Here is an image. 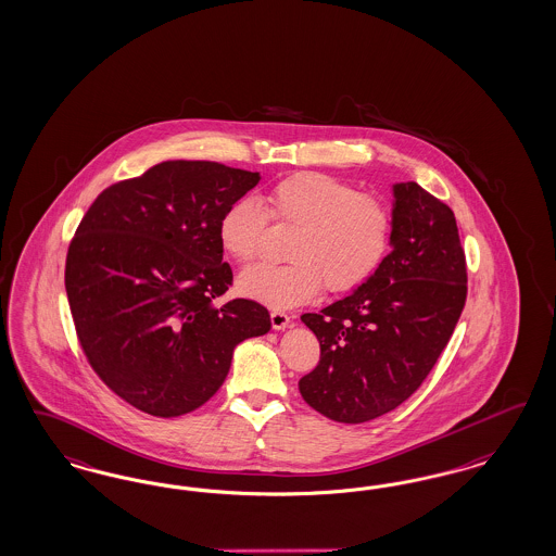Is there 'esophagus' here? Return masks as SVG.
I'll return each mask as SVG.
<instances>
[{"label": "esophagus", "mask_w": 556, "mask_h": 556, "mask_svg": "<svg viewBox=\"0 0 556 556\" xmlns=\"http://www.w3.org/2000/svg\"><path fill=\"white\" fill-rule=\"evenodd\" d=\"M289 323H291V318H289L286 312H270V325L275 330H286L288 328Z\"/></svg>", "instance_id": "obj_1"}]
</instances>
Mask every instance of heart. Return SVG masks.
Instances as JSON below:
<instances>
[{
	"label": "heart",
	"instance_id": "heart-1",
	"mask_svg": "<svg viewBox=\"0 0 556 556\" xmlns=\"http://www.w3.org/2000/svg\"><path fill=\"white\" fill-rule=\"evenodd\" d=\"M267 215L298 228L288 250L291 263L247 268L236 288L273 309L306 304L323 281L334 293L362 286L390 249L392 213L382 199L326 174L302 173L270 187L265 205L242 197L222 213L217 236L233 261L258 256Z\"/></svg>",
	"mask_w": 556,
	"mask_h": 556
}]
</instances>
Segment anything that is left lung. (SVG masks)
<instances>
[{"mask_svg":"<svg viewBox=\"0 0 556 556\" xmlns=\"http://www.w3.org/2000/svg\"><path fill=\"white\" fill-rule=\"evenodd\" d=\"M390 249L359 288L302 314L320 341V364L300 380V392L332 421H371L403 404L464 309L466 258L454 211L415 180L392 185Z\"/></svg>","mask_w":556,"mask_h":556,"instance_id":"8db88e82","label":"left lung"}]
</instances>
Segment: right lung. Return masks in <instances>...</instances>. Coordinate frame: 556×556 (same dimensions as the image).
<instances>
[{"instance_id": "right-lung-1", "label": "right lung", "mask_w": 556, "mask_h": 556, "mask_svg": "<svg viewBox=\"0 0 556 556\" xmlns=\"http://www.w3.org/2000/svg\"><path fill=\"white\" fill-rule=\"evenodd\" d=\"M261 173L168 160L100 192L70 244L65 289L77 339L125 403L180 417L207 403L233 349L270 330L267 307L215 304L231 286L222 213Z\"/></svg>"}]
</instances>
